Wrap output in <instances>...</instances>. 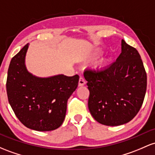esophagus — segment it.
<instances>
[{
	"label": "esophagus",
	"instance_id": "esophagus-1",
	"mask_svg": "<svg viewBox=\"0 0 155 155\" xmlns=\"http://www.w3.org/2000/svg\"><path fill=\"white\" fill-rule=\"evenodd\" d=\"M84 84H85V81H84V78L80 76V78H79V86L82 87V86H84Z\"/></svg>",
	"mask_w": 155,
	"mask_h": 155
}]
</instances>
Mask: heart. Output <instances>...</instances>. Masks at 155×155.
Instances as JSON below:
<instances>
[{
    "instance_id": "heart-1",
    "label": "heart",
    "mask_w": 155,
    "mask_h": 155,
    "mask_svg": "<svg viewBox=\"0 0 155 155\" xmlns=\"http://www.w3.org/2000/svg\"><path fill=\"white\" fill-rule=\"evenodd\" d=\"M102 54V51H101V50L98 51H96V53L94 54V57H98V56H100L101 54ZM107 59H101V61H100L99 62H98V65H97V67L99 68H104L105 67H106L107 65Z\"/></svg>"
}]
</instances>
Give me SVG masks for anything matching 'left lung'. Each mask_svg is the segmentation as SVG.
Instances as JSON below:
<instances>
[{"instance_id": "obj_1", "label": "left lung", "mask_w": 155, "mask_h": 155, "mask_svg": "<svg viewBox=\"0 0 155 155\" xmlns=\"http://www.w3.org/2000/svg\"><path fill=\"white\" fill-rule=\"evenodd\" d=\"M84 76L90 91L88 108L98 123L124 124L139 112L147 91V73L138 51L124 40L115 62L104 69L85 70Z\"/></svg>"}]
</instances>
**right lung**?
Returning a JSON list of instances; mask_svg holds the SVG:
<instances>
[{"label": "right lung", "instance_id": "right-lung-1", "mask_svg": "<svg viewBox=\"0 0 155 155\" xmlns=\"http://www.w3.org/2000/svg\"><path fill=\"white\" fill-rule=\"evenodd\" d=\"M28 43L12 59L8 70V100L20 121L31 130L45 132L63 123L68 99L77 88L79 76L63 74L38 77L28 72L25 59Z\"/></svg>", "mask_w": 155, "mask_h": 155}]
</instances>
